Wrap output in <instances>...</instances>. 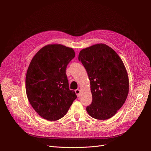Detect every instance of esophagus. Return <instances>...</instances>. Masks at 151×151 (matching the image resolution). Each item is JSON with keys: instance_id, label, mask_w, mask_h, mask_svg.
I'll return each mask as SVG.
<instances>
[{"instance_id": "esophagus-1", "label": "esophagus", "mask_w": 151, "mask_h": 151, "mask_svg": "<svg viewBox=\"0 0 151 151\" xmlns=\"http://www.w3.org/2000/svg\"><path fill=\"white\" fill-rule=\"evenodd\" d=\"M80 93H81L80 90L77 89V90H75V93H76V94L77 95V96H78V97H79V96H80Z\"/></svg>"}]
</instances>
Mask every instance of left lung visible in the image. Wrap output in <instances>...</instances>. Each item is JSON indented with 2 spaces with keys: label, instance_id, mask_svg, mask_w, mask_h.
I'll return each instance as SVG.
<instances>
[{
  "label": "left lung",
  "instance_id": "1",
  "mask_svg": "<svg viewBox=\"0 0 151 151\" xmlns=\"http://www.w3.org/2000/svg\"><path fill=\"white\" fill-rule=\"evenodd\" d=\"M78 59L90 81L93 101L87 107L88 114L99 120L112 118L128 94L129 79L123 61L112 48L104 44L82 49Z\"/></svg>",
  "mask_w": 151,
  "mask_h": 151
}]
</instances>
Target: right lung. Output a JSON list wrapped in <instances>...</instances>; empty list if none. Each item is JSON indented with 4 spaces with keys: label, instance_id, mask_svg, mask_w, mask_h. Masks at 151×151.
I'll use <instances>...</instances> for the list:
<instances>
[{
    "label": "right lung",
    "instance_id": "obj_1",
    "mask_svg": "<svg viewBox=\"0 0 151 151\" xmlns=\"http://www.w3.org/2000/svg\"><path fill=\"white\" fill-rule=\"evenodd\" d=\"M73 48L49 44L33 57L26 77L27 99L42 118L57 121L65 115L77 96L70 90L66 69L75 57Z\"/></svg>",
    "mask_w": 151,
    "mask_h": 151
}]
</instances>
